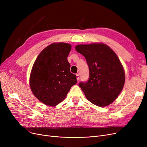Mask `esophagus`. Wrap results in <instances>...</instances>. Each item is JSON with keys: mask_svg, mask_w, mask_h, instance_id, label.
<instances>
[{"mask_svg": "<svg viewBox=\"0 0 147 147\" xmlns=\"http://www.w3.org/2000/svg\"><path fill=\"white\" fill-rule=\"evenodd\" d=\"M76 77H77V80H79V79H80V76H79V74H76Z\"/></svg>", "mask_w": 147, "mask_h": 147, "instance_id": "esophagus-1", "label": "esophagus"}]
</instances>
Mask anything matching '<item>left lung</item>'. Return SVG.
I'll return each mask as SVG.
<instances>
[{
    "label": "left lung",
    "mask_w": 147,
    "mask_h": 147,
    "mask_svg": "<svg viewBox=\"0 0 147 147\" xmlns=\"http://www.w3.org/2000/svg\"><path fill=\"white\" fill-rule=\"evenodd\" d=\"M75 48L85 58L89 69L88 80L80 82L79 87L92 104L109 105L117 98L125 84V71L119 58L103 43L79 45Z\"/></svg>",
    "instance_id": "8db88e82"
}]
</instances>
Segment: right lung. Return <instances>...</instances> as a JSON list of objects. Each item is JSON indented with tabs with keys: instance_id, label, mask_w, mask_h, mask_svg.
Here are the masks:
<instances>
[{
	"instance_id": "add662e5",
	"label": "right lung",
	"mask_w": 147,
	"mask_h": 147,
	"mask_svg": "<svg viewBox=\"0 0 147 147\" xmlns=\"http://www.w3.org/2000/svg\"><path fill=\"white\" fill-rule=\"evenodd\" d=\"M71 48L68 43H52L40 53L33 65L30 88L34 96L46 105H58L78 82L76 75L70 72L67 60Z\"/></svg>"
}]
</instances>
